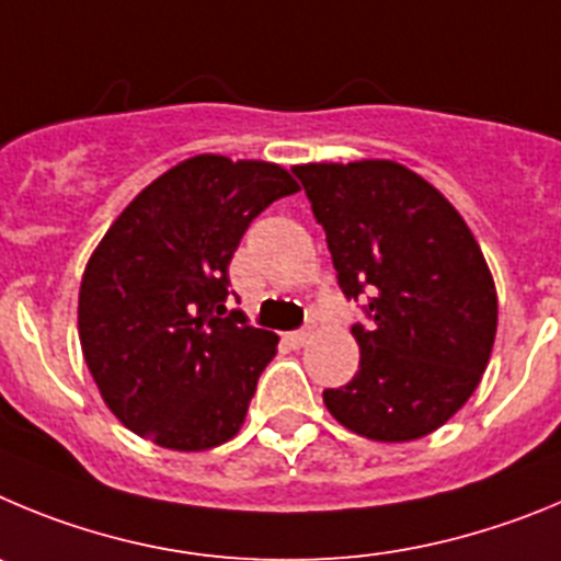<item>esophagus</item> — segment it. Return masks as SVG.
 Instances as JSON below:
<instances>
[{
	"label": "esophagus",
	"mask_w": 561,
	"mask_h": 561,
	"mask_svg": "<svg viewBox=\"0 0 561 561\" xmlns=\"http://www.w3.org/2000/svg\"><path fill=\"white\" fill-rule=\"evenodd\" d=\"M307 337H310V330H296V332H287V341L293 343V346H305Z\"/></svg>",
	"instance_id": "obj_1"
}]
</instances>
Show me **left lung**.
I'll return each mask as SVG.
<instances>
[{"label": "left lung", "mask_w": 561, "mask_h": 561, "mask_svg": "<svg viewBox=\"0 0 561 561\" xmlns=\"http://www.w3.org/2000/svg\"><path fill=\"white\" fill-rule=\"evenodd\" d=\"M327 231L343 296L363 301L352 327L360 366L327 388L332 416L375 442L442 427L481 382L497 330V293L481 245L453 204L397 161L299 164Z\"/></svg>", "instance_id": "1"}]
</instances>
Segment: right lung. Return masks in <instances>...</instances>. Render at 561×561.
Returning <instances> with one entry per match:
<instances>
[{
    "mask_svg": "<svg viewBox=\"0 0 561 561\" xmlns=\"http://www.w3.org/2000/svg\"><path fill=\"white\" fill-rule=\"evenodd\" d=\"M293 193L279 164L204 153L145 186L105 231L80 282V346L136 436L195 453L240 431L279 337L226 310L229 262L251 220Z\"/></svg>",
    "mask_w": 561,
    "mask_h": 561,
    "instance_id": "right-lung-1",
    "label": "right lung"
}]
</instances>
